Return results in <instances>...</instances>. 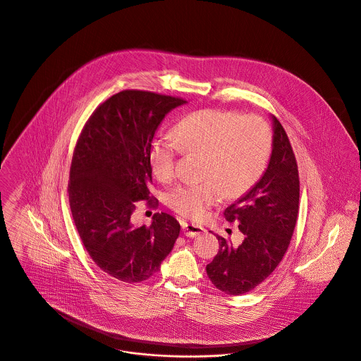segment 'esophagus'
Masks as SVG:
<instances>
[{"mask_svg":"<svg viewBox=\"0 0 361 361\" xmlns=\"http://www.w3.org/2000/svg\"><path fill=\"white\" fill-rule=\"evenodd\" d=\"M183 232L185 236H190V238H195V236H199L202 233L206 232V229L200 225H196V224H188V222H183Z\"/></svg>","mask_w":361,"mask_h":361,"instance_id":"esophagus-1","label":"esophagus"}]
</instances>
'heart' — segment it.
<instances>
[{
  "instance_id": "heart-1",
  "label": "heart",
  "mask_w": 361,
  "mask_h": 361,
  "mask_svg": "<svg viewBox=\"0 0 361 361\" xmlns=\"http://www.w3.org/2000/svg\"><path fill=\"white\" fill-rule=\"evenodd\" d=\"M174 140L155 139L148 152L155 177L167 183L176 174L181 151L203 155L202 183H185L173 188L166 203L177 214L203 220L224 195L236 197L261 177L271 152V130L255 115L207 109L183 118L174 128Z\"/></svg>"
}]
</instances>
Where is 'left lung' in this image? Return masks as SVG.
Instances as JSON below:
<instances>
[{"label": "left lung", "instance_id": "obj_1", "mask_svg": "<svg viewBox=\"0 0 361 361\" xmlns=\"http://www.w3.org/2000/svg\"><path fill=\"white\" fill-rule=\"evenodd\" d=\"M272 154L261 178L224 212L239 222L245 235L233 247L222 236L220 250L206 267L212 283L229 295L245 294L268 278L288 249L300 204L298 166L288 137L276 116H271Z\"/></svg>", "mask_w": 361, "mask_h": 361}]
</instances>
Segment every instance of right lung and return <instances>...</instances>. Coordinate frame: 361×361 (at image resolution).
I'll return each mask as SVG.
<instances>
[{
	"mask_svg": "<svg viewBox=\"0 0 361 361\" xmlns=\"http://www.w3.org/2000/svg\"><path fill=\"white\" fill-rule=\"evenodd\" d=\"M178 97L122 90L90 115L77 141L68 199L77 231L94 264L123 283H139L161 268L180 235V224L157 213L135 225V202L149 199L148 152L164 118L185 104Z\"/></svg>",
	"mask_w": 361,
	"mask_h": 361,
	"instance_id": "right-lung-1",
	"label": "right lung"
}]
</instances>
